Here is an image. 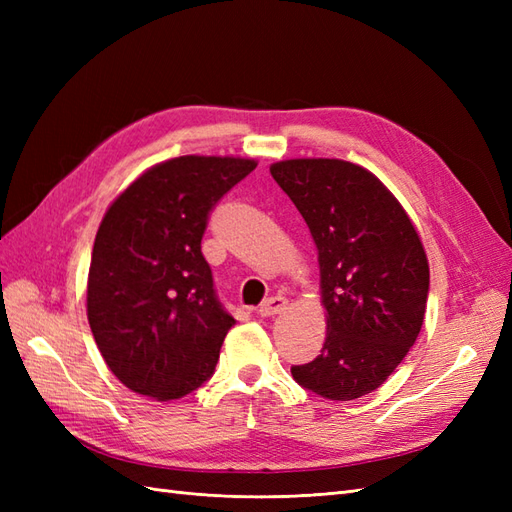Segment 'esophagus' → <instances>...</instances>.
<instances>
[{
    "mask_svg": "<svg viewBox=\"0 0 512 512\" xmlns=\"http://www.w3.org/2000/svg\"><path fill=\"white\" fill-rule=\"evenodd\" d=\"M286 307H288V299L286 297H269L265 303L260 305V316L273 318L277 314H282Z\"/></svg>",
    "mask_w": 512,
    "mask_h": 512,
    "instance_id": "esophagus-1",
    "label": "esophagus"
}]
</instances>
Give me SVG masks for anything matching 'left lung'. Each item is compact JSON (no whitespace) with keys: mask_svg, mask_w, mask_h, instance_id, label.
I'll use <instances>...</instances> for the list:
<instances>
[{"mask_svg":"<svg viewBox=\"0 0 512 512\" xmlns=\"http://www.w3.org/2000/svg\"><path fill=\"white\" fill-rule=\"evenodd\" d=\"M318 250L327 337L292 378L333 401L359 399L389 378L423 327L429 262L393 192L367 168L337 158L271 164Z\"/></svg>","mask_w":512,"mask_h":512,"instance_id":"left-lung-1","label":"left lung"}]
</instances>
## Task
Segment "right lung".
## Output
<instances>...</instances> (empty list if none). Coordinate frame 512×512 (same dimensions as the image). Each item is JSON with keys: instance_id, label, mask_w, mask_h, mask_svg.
<instances>
[{"instance_id": "add662e5", "label": "right lung", "mask_w": 512, "mask_h": 512, "mask_svg": "<svg viewBox=\"0 0 512 512\" xmlns=\"http://www.w3.org/2000/svg\"><path fill=\"white\" fill-rule=\"evenodd\" d=\"M256 164L173 158L108 205L91 252L87 320L108 369L130 391L170 401L211 378L235 318L215 297L200 241L209 211Z\"/></svg>"}]
</instances>
